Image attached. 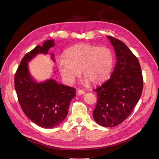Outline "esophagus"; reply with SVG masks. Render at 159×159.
Returning <instances> with one entry per match:
<instances>
[{"label": "esophagus", "instance_id": "34e87169", "mask_svg": "<svg viewBox=\"0 0 159 159\" xmlns=\"http://www.w3.org/2000/svg\"><path fill=\"white\" fill-rule=\"evenodd\" d=\"M77 93H78V95H84L85 93V91L82 89H79L77 91Z\"/></svg>", "mask_w": 159, "mask_h": 159}]
</instances>
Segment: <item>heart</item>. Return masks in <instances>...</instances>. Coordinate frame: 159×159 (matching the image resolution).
I'll list each match as a JSON object with an SVG mask.
<instances>
[{
  "instance_id": "heart-1",
  "label": "heart",
  "mask_w": 159,
  "mask_h": 159,
  "mask_svg": "<svg viewBox=\"0 0 159 159\" xmlns=\"http://www.w3.org/2000/svg\"><path fill=\"white\" fill-rule=\"evenodd\" d=\"M65 59H60L58 68L66 83L72 84L80 74L84 83L99 85L107 81L113 71L114 55L107 47L81 43L67 49Z\"/></svg>"
}]
</instances>
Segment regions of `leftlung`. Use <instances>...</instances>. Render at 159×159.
Listing matches in <instances>:
<instances>
[{
	"mask_svg": "<svg viewBox=\"0 0 159 159\" xmlns=\"http://www.w3.org/2000/svg\"><path fill=\"white\" fill-rule=\"evenodd\" d=\"M107 38L114 48L117 62L110 78L94 89L98 98L93 117L100 125L113 127L131 114L141 95L143 80L137 57L123 42Z\"/></svg>",
	"mask_w": 159,
	"mask_h": 159,
	"instance_id": "1",
	"label": "left lung"
}]
</instances>
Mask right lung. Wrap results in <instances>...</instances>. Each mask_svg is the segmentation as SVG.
Masks as SVG:
<instances>
[{
    "mask_svg": "<svg viewBox=\"0 0 159 159\" xmlns=\"http://www.w3.org/2000/svg\"><path fill=\"white\" fill-rule=\"evenodd\" d=\"M54 45L53 40H46L42 46H37L27 53L14 75V87L24 113L32 122L45 129L56 127L64 121L71 101L75 96V88L53 79L37 82L28 70V62L38 54H48ZM51 58L55 61L54 54Z\"/></svg>",
    "mask_w": 159,
    "mask_h": 159,
    "instance_id": "right-lung-1",
    "label": "right lung"
}]
</instances>
